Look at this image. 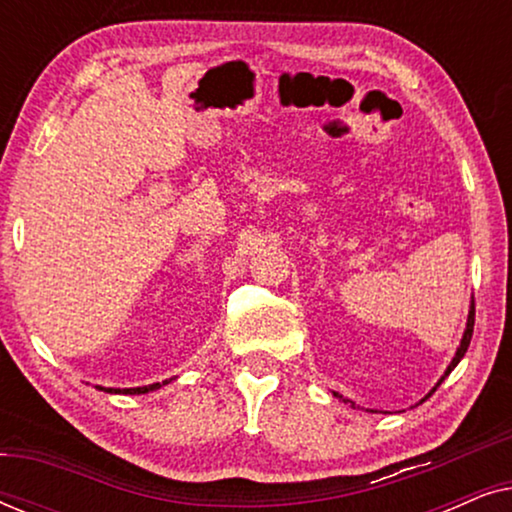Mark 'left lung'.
Masks as SVG:
<instances>
[{
    "mask_svg": "<svg viewBox=\"0 0 512 512\" xmlns=\"http://www.w3.org/2000/svg\"><path fill=\"white\" fill-rule=\"evenodd\" d=\"M473 324H475V307H473V300H471V310H468L466 328H464V335H461V342H459V347H457V354H454V359L450 361V366H447V368H445V373H443V377H440V380L436 382V387H440V382H443V380H445V377H447V375H450L454 368H457V363H459L461 359H464L466 349H468V345H471V338H473ZM436 387H433V389L429 391V394H426V396L422 398V401H426V398H429V396L433 394V391H436ZM333 396H338L342 403H349V405H352V408H354V401H349V398H342L340 394H335V391H333ZM422 401H419V403H422ZM368 412H377V410H368Z\"/></svg>",
    "mask_w": 512,
    "mask_h": 512,
    "instance_id": "1",
    "label": "left lung"
}]
</instances>
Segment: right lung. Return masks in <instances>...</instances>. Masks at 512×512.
<instances>
[{"instance_id": "obj_1", "label": "right lung", "mask_w": 512, "mask_h": 512, "mask_svg": "<svg viewBox=\"0 0 512 512\" xmlns=\"http://www.w3.org/2000/svg\"><path fill=\"white\" fill-rule=\"evenodd\" d=\"M163 384H167V380ZM163 384L153 382V384H146V387H132V389H114V387H100V384H97L95 389L107 391V394H130V396H135V394H149V391H156V389L163 387Z\"/></svg>"}]
</instances>
